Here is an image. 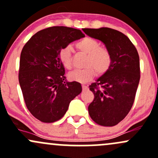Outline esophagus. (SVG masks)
Instances as JSON below:
<instances>
[{"mask_svg": "<svg viewBox=\"0 0 158 158\" xmlns=\"http://www.w3.org/2000/svg\"><path fill=\"white\" fill-rule=\"evenodd\" d=\"M82 89H83V90H85V89H87V88H88L87 86L85 85H82Z\"/></svg>", "mask_w": 158, "mask_h": 158, "instance_id": "esophagus-1", "label": "esophagus"}]
</instances>
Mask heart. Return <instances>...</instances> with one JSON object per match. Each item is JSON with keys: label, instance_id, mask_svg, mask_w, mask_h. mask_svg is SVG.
Wrapping results in <instances>:
<instances>
[{"label": "heart", "instance_id": "heart-1", "mask_svg": "<svg viewBox=\"0 0 158 158\" xmlns=\"http://www.w3.org/2000/svg\"><path fill=\"white\" fill-rule=\"evenodd\" d=\"M76 47L79 52L87 55L84 63V69L73 71L68 74L71 81L84 83L87 82L94 76H102L110 70L112 62L110 52L100 47V43L92 37H85L76 43ZM60 61L67 70L73 67L72 48L70 46H65L58 52Z\"/></svg>", "mask_w": 158, "mask_h": 158}]
</instances>
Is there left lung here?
<instances>
[{
	"mask_svg": "<svg viewBox=\"0 0 158 158\" xmlns=\"http://www.w3.org/2000/svg\"><path fill=\"white\" fill-rule=\"evenodd\" d=\"M83 31L104 43L112 57L110 70L89 86L94 98L88 106V113L100 125L115 126L129 113L134 102L140 79L138 52L118 31L100 27Z\"/></svg>",
	"mask_w": 158,
	"mask_h": 158,
	"instance_id": "1",
	"label": "left lung"
}]
</instances>
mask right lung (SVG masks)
I'll return each mask as SVG.
<instances>
[{
  "mask_svg": "<svg viewBox=\"0 0 158 158\" xmlns=\"http://www.w3.org/2000/svg\"><path fill=\"white\" fill-rule=\"evenodd\" d=\"M84 37L79 29L55 26L38 31L22 48L19 82L27 110L42 122L61 118L71 100L82 92L80 83L65 80L58 52Z\"/></svg>",
  "mask_w": 158,
  "mask_h": 158,
  "instance_id": "add662e5",
  "label": "right lung"
}]
</instances>
